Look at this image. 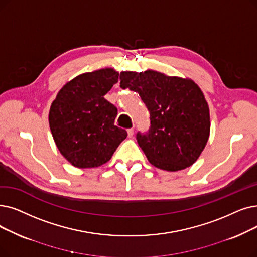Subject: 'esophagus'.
Instances as JSON below:
<instances>
[{
    "mask_svg": "<svg viewBox=\"0 0 257 257\" xmlns=\"http://www.w3.org/2000/svg\"><path fill=\"white\" fill-rule=\"evenodd\" d=\"M133 131H135V130H133V128H130V129H128V130H127V132H128V137H129V138H132V137H133Z\"/></svg>",
    "mask_w": 257,
    "mask_h": 257,
    "instance_id": "obj_1",
    "label": "esophagus"
}]
</instances>
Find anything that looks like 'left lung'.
<instances>
[{
  "label": "left lung",
  "mask_w": 257,
  "mask_h": 257,
  "mask_svg": "<svg viewBox=\"0 0 257 257\" xmlns=\"http://www.w3.org/2000/svg\"><path fill=\"white\" fill-rule=\"evenodd\" d=\"M120 88L141 96L150 113L139 146L156 168L178 171L193 165L210 135V113L204 93L190 79L147 70L121 71Z\"/></svg>",
  "instance_id": "left-lung-1"
}]
</instances>
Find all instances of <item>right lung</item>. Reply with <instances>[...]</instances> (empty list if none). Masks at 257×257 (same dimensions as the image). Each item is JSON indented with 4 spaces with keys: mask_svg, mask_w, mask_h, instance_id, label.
<instances>
[{
    "mask_svg": "<svg viewBox=\"0 0 257 257\" xmlns=\"http://www.w3.org/2000/svg\"><path fill=\"white\" fill-rule=\"evenodd\" d=\"M118 81L112 68L77 75L64 85L51 104L49 126L64 158L77 168L107 163L127 138L114 125L117 108L104 95Z\"/></svg>",
    "mask_w": 257,
    "mask_h": 257,
    "instance_id": "right-lung-1",
    "label": "right lung"
}]
</instances>
